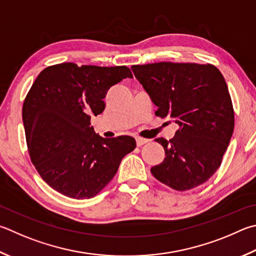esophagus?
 Here are the masks:
<instances>
[{
	"instance_id": "1",
	"label": "esophagus",
	"mask_w": 256,
	"mask_h": 256,
	"mask_svg": "<svg viewBox=\"0 0 256 256\" xmlns=\"http://www.w3.org/2000/svg\"><path fill=\"white\" fill-rule=\"evenodd\" d=\"M136 141L138 146H144V144H146L148 142L146 138H136Z\"/></svg>"
}]
</instances>
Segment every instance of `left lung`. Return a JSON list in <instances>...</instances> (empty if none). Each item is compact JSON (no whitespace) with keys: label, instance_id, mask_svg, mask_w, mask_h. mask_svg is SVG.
<instances>
[{"label":"left lung","instance_id":"obj_1","mask_svg":"<svg viewBox=\"0 0 256 256\" xmlns=\"http://www.w3.org/2000/svg\"><path fill=\"white\" fill-rule=\"evenodd\" d=\"M132 70L158 108L156 115L179 125L171 140H156L166 158L151 174L178 192L206 182L220 168L234 131L233 104L222 72L210 64L190 62L134 64Z\"/></svg>","mask_w":256,"mask_h":256}]
</instances>
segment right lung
Masks as SVG:
<instances>
[{
  "label": "right lung",
  "mask_w": 256,
  "mask_h": 256,
  "mask_svg": "<svg viewBox=\"0 0 256 256\" xmlns=\"http://www.w3.org/2000/svg\"><path fill=\"white\" fill-rule=\"evenodd\" d=\"M125 78H133L126 66L62 62L44 68L32 84L22 108L28 151L56 192L74 199L96 196L136 148L132 136L104 138L90 126V116L105 110L110 88Z\"/></svg>",
  "instance_id": "obj_1"
}]
</instances>
